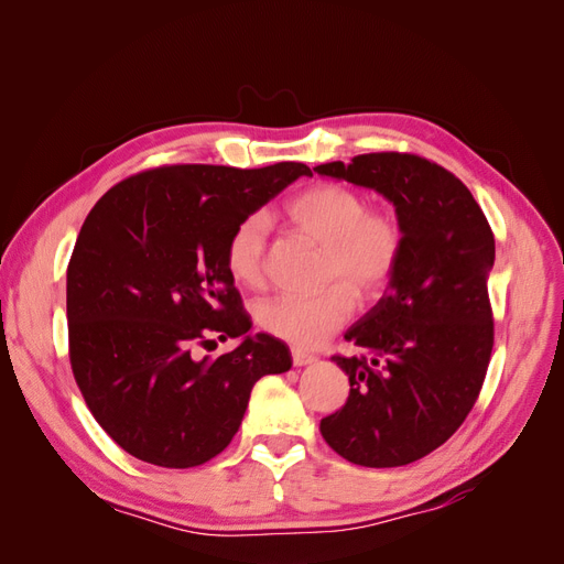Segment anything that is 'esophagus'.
<instances>
[{
    "label": "esophagus",
    "instance_id": "obj_1",
    "mask_svg": "<svg viewBox=\"0 0 564 564\" xmlns=\"http://www.w3.org/2000/svg\"><path fill=\"white\" fill-rule=\"evenodd\" d=\"M292 360H294L296 367H303V365H313V362L317 360V357L311 355V352L301 350V348H294V350H292Z\"/></svg>",
    "mask_w": 564,
    "mask_h": 564
}]
</instances>
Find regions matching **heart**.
<instances>
[{"mask_svg": "<svg viewBox=\"0 0 564 564\" xmlns=\"http://www.w3.org/2000/svg\"><path fill=\"white\" fill-rule=\"evenodd\" d=\"M286 218L299 232L322 245L317 294H278L256 305V322L272 336L296 346H317L344 327L355 311V294L379 296L395 275L404 247L398 216L369 207L362 193L344 183H317L286 204ZM268 216L249 214L226 242L230 278L247 289L265 282Z\"/></svg>", "mask_w": 564, "mask_h": 564, "instance_id": "1", "label": "heart"}]
</instances>
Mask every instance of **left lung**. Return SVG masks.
Returning <instances> with one entry per match:
<instances>
[{
	"label": "left lung",
	"instance_id": "1",
	"mask_svg": "<svg viewBox=\"0 0 564 564\" xmlns=\"http://www.w3.org/2000/svg\"><path fill=\"white\" fill-rule=\"evenodd\" d=\"M317 172L386 195L404 235L383 299L346 332L362 352L332 357L350 392L319 433L357 466L414 464L445 445L480 398L494 348V232L464 183L412 152H367Z\"/></svg>",
	"mask_w": 564,
	"mask_h": 564
}]
</instances>
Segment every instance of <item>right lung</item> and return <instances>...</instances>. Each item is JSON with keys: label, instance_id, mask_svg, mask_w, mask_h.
Masks as SVG:
<instances>
[{"label": "right lung", "instance_id": "obj_1", "mask_svg": "<svg viewBox=\"0 0 564 564\" xmlns=\"http://www.w3.org/2000/svg\"><path fill=\"white\" fill-rule=\"evenodd\" d=\"M299 176H311L301 162L164 164L112 185L84 220L67 263V352L89 412L131 456L207 464L240 429L253 383L292 367L268 334L214 360L199 348L251 329L228 235Z\"/></svg>", "mask_w": 564, "mask_h": 564}]
</instances>
